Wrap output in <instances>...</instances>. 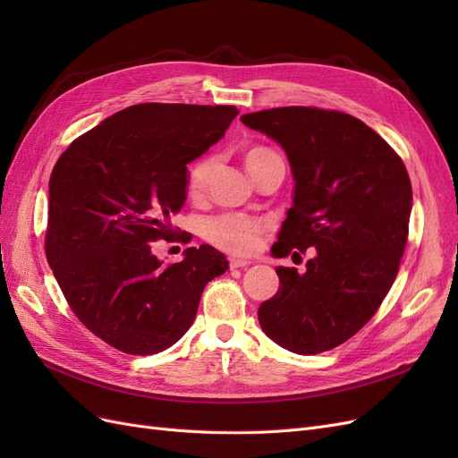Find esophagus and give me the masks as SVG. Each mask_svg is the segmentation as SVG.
I'll return each instance as SVG.
<instances>
[{"label": "esophagus", "mask_w": 458, "mask_h": 458, "mask_svg": "<svg viewBox=\"0 0 458 458\" xmlns=\"http://www.w3.org/2000/svg\"><path fill=\"white\" fill-rule=\"evenodd\" d=\"M250 259H246V258H241V256H231L229 258V266L231 267H246V266H250Z\"/></svg>", "instance_id": "obj_1"}]
</instances>
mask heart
I'll return each instance as SVG.
<instances>
[{"label": "heart", "mask_w": 458, "mask_h": 458, "mask_svg": "<svg viewBox=\"0 0 458 458\" xmlns=\"http://www.w3.org/2000/svg\"><path fill=\"white\" fill-rule=\"evenodd\" d=\"M271 148L266 147H254L246 152L244 164L246 168L250 165L256 158L263 155H271ZM212 170V160L210 158H200L189 168L187 174V195L191 199H199L202 197V192L208 185V175H210ZM261 227L259 224L252 219L246 217H224L217 219L214 224L208 227V239H210L216 246L224 248V250L229 252H250L254 250V246L258 242V234Z\"/></svg>", "instance_id": "b5f03b06"}]
</instances>
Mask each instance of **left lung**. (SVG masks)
Returning a JSON list of instances; mask_svg holds the SVG:
<instances>
[{"label":"left lung","instance_id":"obj_1","mask_svg":"<svg viewBox=\"0 0 458 458\" xmlns=\"http://www.w3.org/2000/svg\"><path fill=\"white\" fill-rule=\"evenodd\" d=\"M241 122L284 148L294 177L273 256L313 254L301 273L276 267L281 284L259 306V325L288 352H328L369 323L395 281L412 208L407 168L365 122L338 110L281 106Z\"/></svg>","mask_w":458,"mask_h":458}]
</instances>
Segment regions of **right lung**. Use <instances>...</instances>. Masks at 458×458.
<instances>
[{
    "label": "right lung",
    "mask_w": 458,
    "mask_h": 458,
    "mask_svg": "<svg viewBox=\"0 0 458 458\" xmlns=\"http://www.w3.org/2000/svg\"><path fill=\"white\" fill-rule=\"evenodd\" d=\"M239 110L141 103L80 135L49 179L46 254L68 306L95 336L130 355L168 350L191 328L204 286L227 269L200 244L162 263L187 199V164L217 143ZM183 242H189L187 237Z\"/></svg>",
    "instance_id": "obj_1"
}]
</instances>
